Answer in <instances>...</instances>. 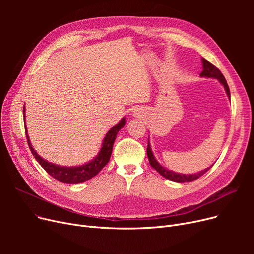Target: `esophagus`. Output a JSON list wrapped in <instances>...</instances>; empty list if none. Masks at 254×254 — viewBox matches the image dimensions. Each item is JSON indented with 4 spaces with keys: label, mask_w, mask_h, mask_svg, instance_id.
I'll list each match as a JSON object with an SVG mask.
<instances>
[{
    "label": "esophagus",
    "mask_w": 254,
    "mask_h": 254,
    "mask_svg": "<svg viewBox=\"0 0 254 254\" xmlns=\"http://www.w3.org/2000/svg\"><path fill=\"white\" fill-rule=\"evenodd\" d=\"M136 114H137V113H136Z\"/></svg>",
    "instance_id": "obj_1"
}]
</instances>
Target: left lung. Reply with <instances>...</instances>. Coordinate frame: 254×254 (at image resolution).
<instances>
[{
    "label": "left lung",
    "mask_w": 254,
    "mask_h": 254,
    "mask_svg": "<svg viewBox=\"0 0 254 254\" xmlns=\"http://www.w3.org/2000/svg\"><path fill=\"white\" fill-rule=\"evenodd\" d=\"M202 63H203V71L201 72V74H199V76L201 77H208V78H214V79H217L218 81L224 86V89H225V92L226 95H228V97L230 98L231 100V92H230V88H229V85L228 83H226V80L224 78V76L222 75V73L220 72V70L218 68H216V66L214 64H212L210 62L206 61L205 59H202ZM147 156H148V161H149V164L150 166L156 170L157 173H159L163 177L171 180V181H174V182H190V181H193L197 178H199L201 176H203L205 173L207 171H209V169L213 166H211L210 168H207L206 170L204 171H201L199 173H196V174H192V175H185V174H179V173H175V172H172V171H169L167 170L166 168H164L163 166L159 165L157 163V161L155 159L152 151H151V148H150V145H149V140H148V145H147Z\"/></svg>",
    "instance_id": "8db88e82"
}]
</instances>
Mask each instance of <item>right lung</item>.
Returning <instances> with one entry per match:
<instances>
[{
    "instance_id": "obj_1",
    "label": "right lung",
    "mask_w": 254,
    "mask_h": 254,
    "mask_svg": "<svg viewBox=\"0 0 254 254\" xmlns=\"http://www.w3.org/2000/svg\"><path fill=\"white\" fill-rule=\"evenodd\" d=\"M23 118H24V107H23ZM125 125H126V118H123L120 120L119 124H117L112 128H110L109 131L106 134L103 141L101 151L99 152L97 157L93 158L91 162L83 166H78V167H61V166L46 162L45 159H43L41 156H40L32 147L28 132H26V140H28L29 147L33 155L35 156L38 163L42 166V168L51 177L63 183L75 184V183L87 181L92 177H95L96 175L99 174V172L109 163L111 154H112L113 144L115 142L118 131L125 127Z\"/></svg>"
}]
</instances>
